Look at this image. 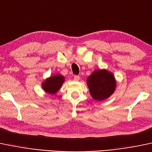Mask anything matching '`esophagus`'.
<instances>
[{"label": "esophagus", "instance_id": "esophagus-1", "mask_svg": "<svg viewBox=\"0 0 152 152\" xmlns=\"http://www.w3.org/2000/svg\"><path fill=\"white\" fill-rule=\"evenodd\" d=\"M80 76L79 75H75L74 76V80L75 81H79L80 80Z\"/></svg>", "mask_w": 152, "mask_h": 152}]
</instances>
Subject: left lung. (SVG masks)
<instances>
[{"label":"left lung","mask_w":152,"mask_h":152,"mask_svg":"<svg viewBox=\"0 0 152 152\" xmlns=\"http://www.w3.org/2000/svg\"><path fill=\"white\" fill-rule=\"evenodd\" d=\"M92 98L95 100H103L113 93L115 80L113 75L105 69L95 70L87 80Z\"/></svg>","instance_id":"left-lung-1"}]
</instances>
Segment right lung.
<instances>
[{
  "label": "right lung",
  "instance_id": "obj_1",
  "mask_svg": "<svg viewBox=\"0 0 152 152\" xmlns=\"http://www.w3.org/2000/svg\"><path fill=\"white\" fill-rule=\"evenodd\" d=\"M64 81V77L60 75H57L48 78L42 83L44 91L49 94H55L60 89Z\"/></svg>",
  "mask_w": 152,
  "mask_h": 152
}]
</instances>
